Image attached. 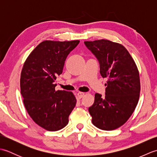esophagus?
<instances>
[{
  "label": "esophagus",
  "instance_id": "34e87169",
  "mask_svg": "<svg viewBox=\"0 0 157 157\" xmlns=\"http://www.w3.org/2000/svg\"><path fill=\"white\" fill-rule=\"evenodd\" d=\"M78 94V97H79V98H82L83 97V96H84L85 93H84V92H78V94Z\"/></svg>",
  "mask_w": 157,
  "mask_h": 157
}]
</instances>
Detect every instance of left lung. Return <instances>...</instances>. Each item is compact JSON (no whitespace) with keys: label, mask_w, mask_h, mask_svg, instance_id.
Masks as SVG:
<instances>
[{"label":"left lung","mask_w":157,"mask_h":157,"mask_svg":"<svg viewBox=\"0 0 157 157\" xmlns=\"http://www.w3.org/2000/svg\"><path fill=\"white\" fill-rule=\"evenodd\" d=\"M100 63V73L107 78L105 96L96 93L88 111L96 128L111 131L122 126L138 105L140 92L139 71L124 46L109 40L85 41Z\"/></svg>","instance_id":"8db88e82"}]
</instances>
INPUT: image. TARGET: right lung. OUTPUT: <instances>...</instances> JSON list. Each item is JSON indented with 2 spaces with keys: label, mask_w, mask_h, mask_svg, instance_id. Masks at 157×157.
<instances>
[{
  "label": "right lung",
  "mask_w": 157,
  "mask_h": 157,
  "mask_svg": "<svg viewBox=\"0 0 157 157\" xmlns=\"http://www.w3.org/2000/svg\"><path fill=\"white\" fill-rule=\"evenodd\" d=\"M79 42L44 40L23 64L20 77L23 104L33 121L48 131H58L67 125L76 105L73 92L55 90L54 82L63 72L67 56Z\"/></svg>",
  "instance_id": "1"
}]
</instances>
